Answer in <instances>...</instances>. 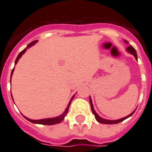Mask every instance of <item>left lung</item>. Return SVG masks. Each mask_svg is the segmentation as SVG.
I'll return each mask as SVG.
<instances>
[{"mask_svg": "<svg viewBox=\"0 0 152 152\" xmlns=\"http://www.w3.org/2000/svg\"><path fill=\"white\" fill-rule=\"evenodd\" d=\"M125 43H128V42L126 41V40H125ZM126 50L128 51L129 53H130L131 54H132L133 56L135 57V58L137 60V51H136V50H135L133 47H132L131 45H130L129 46H128L127 48H126ZM90 103H91V110H92V113H94V115H95V119L99 121V123H102V124H107V125H113V124H118V123H120L121 122V121H123L124 120H125V119H127L128 118H129V117H131V116L133 114V113L135 112V110L132 112V113H131L129 114V115L126 116V117H125V118H121V119H118V120H106V119H104V118H101V117H99V116L98 115V113L95 112V110H94V106H93V104H92V102H91V99L90 97Z\"/></svg>", "mask_w": 152, "mask_h": 152, "instance_id": "left-lung-1", "label": "left lung"}]
</instances>
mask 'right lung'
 <instances>
[{"mask_svg": "<svg viewBox=\"0 0 152 152\" xmlns=\"http://www.w3.org/2000/svg\"><path fill=\"white\" fill-rule=\"evenodd\" d=\"M37 42H38V41H37V40H35V41L29 43L28 45H27V48H25L23 50H22L21 52L20 53H19L18 57H16V59H15V64H16V63L18 62L19 59H20V57H22V55L25 52H26L27 49L30 48L31 46H34V44L36 43ZM14 69H15V67H14ZM14 69H12V73H11V78H12V76L13 71H14ZM74 96H75V95H73V96L72 97L71 100H70V102H69V104H68V106H67L66 109H65V110L64 111V113H62V114H61L60 116H58V117H56V118H45V119H41V120H32V119L27 118H26V117H24V118H26L27 121H31V122H32V123H34V124H40V125H56V124H58V123L61 122L62 121L64 120V117H65L67 113H68L69 106H70V104H71L72 100L73 99ZM12 100H13V99H12Z\"/></svg>", "mask_w": 152, "mask_h": 152, "instance_id": "1", "label": "right lung"}]
</instances>
